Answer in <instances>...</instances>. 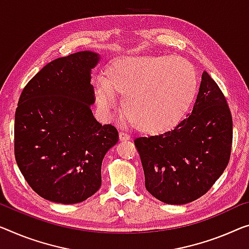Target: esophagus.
Returning a JSON list of instances; mask_svg holds the SVG:
<instances>
[{
  "label": "esophagus",
  "mask_w": 249,
  "mask_h": 249,
  "mask_svg": "<svg viewBox=\"0 0 249 249\" xmlns=\"http://www.w3.org/2000/svg\"><path fill=\"white\" fill-rule=\"evenodd\" d=\"M120 140L121 141H129L131 140V135L127 134V133L120 132Z\"/></svg>",
  "instance_id": "obj_1"
}]
</instances>
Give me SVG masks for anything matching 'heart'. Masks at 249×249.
Listing matches in <instances>:
<instances>
[{"label": "heart", "mask_w": 249, "mask_h": 249, "mask_svg": "<svg viewBox=\"0 0 249 249\" xmlns=\"http://www.w3.org/2000/svg\"><path fill=\"white\" fill-rule=\"evenodd\" d=\"M106 79L95 81L99 108L109 112L115 92L124 94L122 110L137 129L159 134L174 127L190 108L198 88L196 69L173 55L121 57L109 62Z\"/></svg>", "instance_id": "b5f03b06"}]
</instances>
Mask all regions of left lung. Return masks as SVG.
Segmentation results:
<instances>
[{
  "mask_svg": "<svg viewBox=\"0 0 249 249\" xmlns=\"http://www.w3.org/2000/svg\"><path fill=\"white\" fill-rule=\"evenodd\" d=\"M150 194L184 205L207 194L231 159L232 118L225 95L203 71L194 109L174 129L134 140Z\"/></svg>",
  "mask_w": 249,
  "mask_h": 249,
  "instance_id": "1",
  "label": "left lung"
}]
</instances>
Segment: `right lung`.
<instances>
[{
  "label": "right lung",
  "mask_w": 249,
  "mask_h": 249,
  "mask_svg": "<svg viewBox=\"0 0 249 249\" xmlns=\"http://www.w3.org/2000/svg\"><path fill=\"white\" fill-rule=\"evenodd\" d=\"M99 54L54 59L23 88L14 118V155L32 190L57 203H78L102 185V162L118 142L112 124L96 121L91 69Z\"/></svg>",
  "instance_id": "right-lung-1"
}]
</instances>
